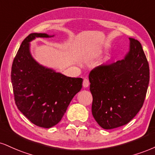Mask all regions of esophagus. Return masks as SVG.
I'll use <instances>...</instances> for the list:
<instances>
[{"label":"esophagus","mask_w":155,"mask_h":155,"mask_svg":"<svg viewBox=\"0 0 155 155\" xmlns=\"http://www.w3.org/2000/svg\"><path fill=\"white\" fill-rule=\"evenodd\" d=\"M89 85V80L87 79H84V81H83V87H84V88H87V87H88Z\"/></svg>","instance_id":"1"}]
</instances>
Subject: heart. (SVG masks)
<instances>
[{
    "label": "heart",
    "mask_w": 155,
    "mask_h": 155,
    "mask_svg": "<svg viewBox=\"0 0 155 155\" xmlns=\"http://www.w3.org/2000/svg\"><path fill=\"white\" fill-rule=\"evenodd\" d=\"M94 55H89L88 56H87V58H91L94 57Z\"/></svg>",
    "instance_id": "1"
}]
</instances>
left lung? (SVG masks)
<instances>
[{
    "label": "left lung",
    "instance_id": "obj_1",
    "mask_svg": "<svg viewBox=\"0 0 155 155\" xmlns=\"http://www.w3.org/2000/svg\"><path fill=\"white\" fill-rule=\"evenodd\" d=\"M124 58L97 67L89 80L93 102L92 113L104 129L129 123L142 107L150 82V68L141 45L129 37Z\"/></svg>",
    "mask_w": 155,
    "mask_h": 155
}]
</instances>
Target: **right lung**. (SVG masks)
<instances>
[{
    "instance_id": "1",
    "label": "right lung",
    "mask_w": 155,
    "mask_h": 155,
    "mask_svg": "<svg viewBox=\"0 0 155 155\" xmlns=\"http://www.w3.org/2000/svg\"><path fill=\"white\" fill-rule=\"evenodd\" d=\"M55 35L31 33L24 39L14 60L12 82L18 109L40 127L58 124L74 96L81 90L83 79L66 76L42 66L33 58L30 42Z\"/></svg>"
}]
</instances>
